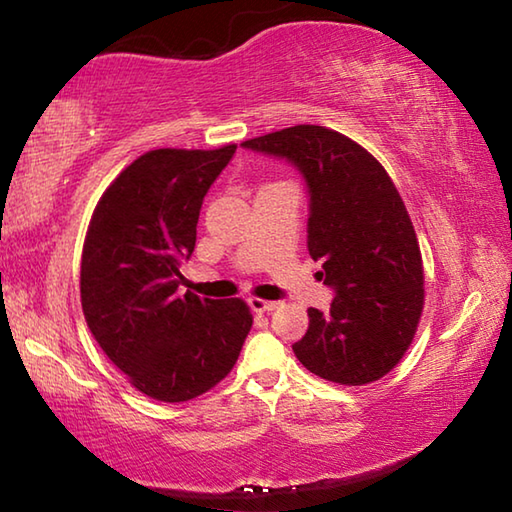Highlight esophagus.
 <instances>
[{"label":"esophagus","instance_id":"obj_1","mask_svg":"<svg viewBox=\"0 0 512 512\" xmlns=\"http://www.w3.org/2000/svg\"><path fill=\"white\" fill-rule=\"evenodd\" d=\"M248 305L253 311H257V314H264V311H273L277 307L275 300H264V298H250Z\"/></svg>","mask_w":512,"mask_h":512}]
</instances>
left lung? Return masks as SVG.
Wrapping results in <instances>:
<instances>
[{"label":"left lung","instance_id":"obj_1","mask_svg":"<svg viewBox=\"0 0 512 512\" xmlns=\"http://www.w3.org/2000/svg\"><path fill=\"white\" fill-rule=\"evenodd\" d=\"M241 146L291 162L309 189L307 248L336 298L327 314L307 309V334L293 343L298 361L334 384L381 379L409 350L424 305L418 237L391 176L325 126H291Z\"/></svg>","mask_w":512,"mask_h":512}]
</instances>
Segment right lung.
Masks as SVG:
<instances>
[{
  "label": "right lung",
  "mask_w": 512,
  "mask_h": 512,
  "mask_svg": "<svg viewBox=\"0 0 512 512\" xmlns=\"http://www.w3.org/2000/svg\"><path fill=\"white\" fill-rule=\"evenodd\" d=\"M235 151L237 144L144 153L112 180L90 219L85 320L108 359L153 400L187 402L210 391L253 327L244 300L178 296L203 198Z\"/></svg>",
  "instance_id": "add662e5"
}]
</instances>
